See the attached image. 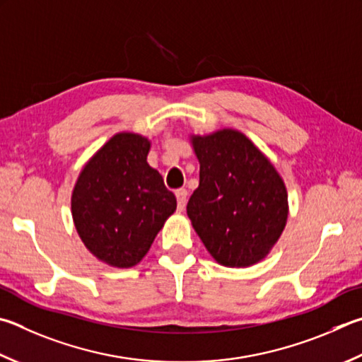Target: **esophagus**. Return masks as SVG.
<instances>
[{
	"mask_svg": "<svg viewBox=\"0 0 362 362\" xmlns=\"http://www.w3.org/2000/svg\"><path fill=\"white\" fill-rule=\"evenodd\" d=\"M175 196H177V207H179V210H183L188 199V192L185 188H180L175 192Z\"/></svg>",
	"mask_w": 362,
	"mask_h": 362,
	"instance_id": "34e87169",
	"label": "esophagus"
}]
</instances>
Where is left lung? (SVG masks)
I'll return each instance as SVG.
<instances>
[{
    "label": "left lung",
    "mask_w": 362,
    "mask_h": 362,
    "mask_svg": "<svg viewBox=\"0 0 362 362\" xmlns=\"http://www.w3.org/2000/svg\"><path fill=\"white\" fill-rule=\"evenodd\" d=\"M199 187L187 214L216 262L247 267L279 240L288 218V194L277 170L239 131L193 137Z\"/></svg>",
    "instance_id": "8db88e82"
}]
</instances>
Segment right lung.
Returning a JSON list of instances; mask_svg holds the SVG:
<instances>
[{
  "mask_svg": "<svg viewBox=\"0 0 362 362\" xmlns=\"http://www.w3.org/2000/svg\"><path fill=\"white\" fill-rule=\"evenodd\" d=\"M148 150L146 137L115 134L85 164L72 192L78 235L114 267L137 264L177 207L158 170L148 166Z\"/></svg>",
  "mask_w": 362,
  "mask_h": 362,
  "instance_id": "add662e5",
  "label": "right lung"
}]
</instances>
